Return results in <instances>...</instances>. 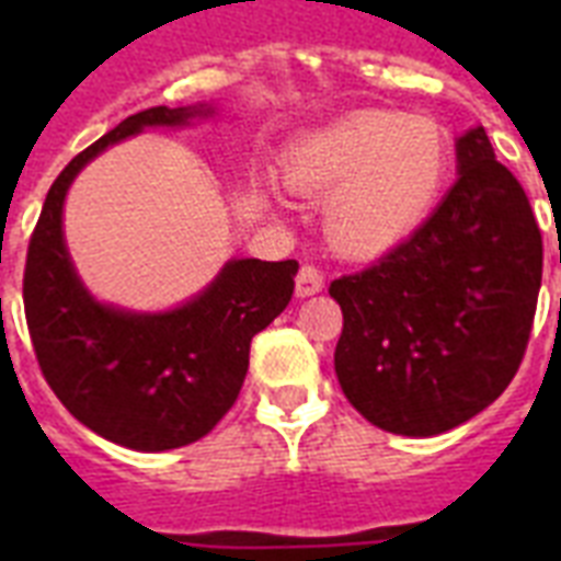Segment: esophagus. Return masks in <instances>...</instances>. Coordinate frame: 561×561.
<instances>
[{"label": "esophagus", "instance_id": "esophagus-1", "mask_svg": "<svg viewBox=\"0 0 561 561\" xmlns=\"http://www.w3.org/2000/svg\"><path fill=\"white\" fill-rule=\"evenodd\" d=\"M320 290H323V273L317 271L314 264H302L297 273V297H314Z\"/></svg>", "mask_w": 561, "mask_h": 561}]
</instances>
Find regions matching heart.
Listing matches in <instances>:
<instances>
[{"mask_svg": "<svg viewBox=\"0 0 561 561\" xmlns=\"http://www.w3.org/2000/svg\"><path fill=\"white\" fill-rule=\"evenodd\" d=\"M445 178L443 127L390 110H358L320 127L285 162L288 188L325 197V238L352 259L404 244L436 206Z\"/></svg>", "mask_w": 561, "mask_h": 561, "instance_id": "1", "label": "heart"}]
</instances>
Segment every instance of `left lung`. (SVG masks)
<instances>
[{"mask_svg":"<svg viewBox=\"0 0 561 561\" xmlns=\"http://www.w3.org/2000/svg\"><path fill=\"white\" fill-rule=\"evenodd\" d=\"M457 183L367 271L332 282L343 311L334 373L381 431L436 436L510 387L541 288V232L483 127L457 139Z\"/></svg>","mask_w":561,"mask_h":561,"instance_id":"obj_1","label":"left lung"}]
</instances>
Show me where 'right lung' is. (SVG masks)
Instances as JSON below:
<instances>
[{"mask_svg":"<svg viewBox=\"0 0 561 561\" xmlns=\"http://www.w3.org/2000/svg\"><path fill=\"white\" fill-rule=\"evenodd\" d=\"M215 107L127 116L51 183L25 259V320L48 387L81 425L134 451L197 443L236 404L250 341L285 311L299 264L232 259L194 299L139 314L83 288L64 241V201L78 171L145 127H183Z\"/></svg>","mask_w":561,"mask_h":561,"instance_id":"obj_1","label":"right lung"}]
</instances>
